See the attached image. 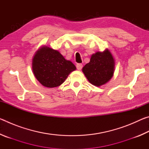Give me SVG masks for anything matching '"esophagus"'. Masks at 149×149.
Masks as SVG:
<instances>
[{
  "label": "esophagus",
  "instance_id": "esophagus-1",
  "mask_svg": "<svg viewBox=\"0 0 149 149\" xmlns=\"http://www.w3.org/2000/svg\"><path fill=\"white\" fill-rule=\"evenodd\" d=\"M76 68H77V69L78 70H81L82 68H83L82 64H76Z\"/></svg>",
  "mask_w": 149,
  "mask_h": 149
}]
</instances>
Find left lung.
<instances>
[{
    "label": "left lung",
    "mask_w": 149,
    "mask_h": 149,
    "mask_svg": "<svg viewBox=\"0 0 149 149\" xmlns=\"http://www.w3.org/2000/svg\"><path fill=\"white\" fill-rule=\"evenodd\" d=\"M82 71L91 84L99 87L107 83L113 76L114 58L108 49L102 52H96L91 56L90 62L83 68Z\"/></svg>",
    "instance_id": "1"
}]
</instances>
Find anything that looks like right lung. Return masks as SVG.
Instances as JSON below:
<instances>
[{
  "mask_svg": "<svg viewBox=\"0 0 149 149\" xmlns=\"http://www.w3.org/2000/svg\"><path fill=\"white\" fill-rule=\"evenodd\" d=\"M32 69L35 77L43 86L52 88L63 84L76 67L58 51L43 47L35 54Z\"/></svg>",
  "mask_w": 149,
  "mask_h": 149,
  "instance_id": "1",
  "label": "right lung"
}]
</instances>
